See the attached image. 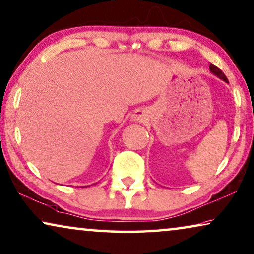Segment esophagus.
I'll use <instances>...</instances> for the list:
<instances>
[{
    "label": "esophagus",
    "mask_w": 254,
    "mask_h": 254,
    "mask_svg": "<svg viewBox=\"0 0 254 254\" xmlns=\"http://www.w3.org/2000/svg\"><path fill=\"white\" fill-rule=\"evenodd\" d=\"M147 117H148V114H147L146 109H137L132 115V120L135 122H143Z\"/></svg>",
    "instance_id": "esophagus-1"
}]
</instances>
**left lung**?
Returning <instances> with one entry per match:
<instances>
[{
  "label": "left lung",
  "mask_w": 254,
  "mask_h": 254,
  "mask_svg": "<svg viewBox=\"0 0 254 254\" xmlns=\"http://www.w3.org/2000/svg\"><path fill=\"white\" fill-rule=\"evenodd\" d=\"M210 70H211L212 74L215 75V76H218L219 78H221L222 81H225L226 83H228V78L226 77V75L222 73V71L219 69L217 66H214V65H212V64H210Z\"/></svg>",
  "instance_id": "left-lung-1"
}]
</instances>
